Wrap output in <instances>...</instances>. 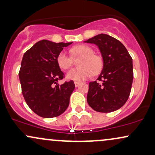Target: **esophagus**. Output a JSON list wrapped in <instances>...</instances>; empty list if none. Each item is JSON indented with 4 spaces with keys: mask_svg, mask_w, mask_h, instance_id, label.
<instances>
[{
    "mask_svg": "<svg viewBox=\"0 0 155 155\" xmlns=\"http://www.w3.org/2000/svg\"><path fill=\"white\" fill-rule=\"evenodd\" d=\"M80 84H81V82H79V81H74V84H75V86L76 87L79 86Z\"/></svg>",
    "mask_w": 155,
    "mask_h": 155,
    "instance_id": "esophagus-1",
    "label": "esophagus"
}]
</instances>
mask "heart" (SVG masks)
<instances>
[{"mask_svg":"<svg viewBox=\"0 0 155 155\" xmlns=\"http://www.w3.org/2000/svg\"><path fill=\"white\" fill-rule=\"evenodd\" d=\"M70 52L74 57H81L79 61V68L71 69L67 74L68 79L74 81H83L92 75L98 74L104 66V61L100 55L94 54L91 47L84 44H79L72 47ZM57 63L63 70L71 67V57L66 51H61L57 57Z\"/></svg>","mask_w":155,"mask_h":155,"instance_id":"heart-1","label":"heart"}]
</instances>
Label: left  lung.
Returning <instances> with one entry per match:
<instances>
[{"instance_id":"1","label":"left lung","mask_w":155,"mask_h":155,"mask_svg":"<svg viewBox=\"0 0 155 155\" xmlns=\"http://www.w3.org/2000/svg\"><path fill=\"white\" fill-rule=\"evenodd\" d=\"M100 49L104 68L97 81L89 83L87 103L96 111L109 113L124 106L132 87V58L120 41L99 34L86 41Z\"/></svg>"}]
</instances>
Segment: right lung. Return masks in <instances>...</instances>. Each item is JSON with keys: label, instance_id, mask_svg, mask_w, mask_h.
Masks as SVG:
<instances>
[{"label": "right lung", "instance_id": "1", "mask_svg": "<svg viewBox=\"0 0 155 155\" xmlns=\"http://www.w3.org/2000/svg\"><path fill=\"white\" fill-rule=\"evenodd\" d=\"M71 44L41 40L23 55L19 72L22 95L28 106L38 116L58 117L68 106L75 84L72 80L58 84L64 74L57 63V57L63 47Z\"/></svg>", "mask_w": 155, "mask_h": 155}]
</instances>
